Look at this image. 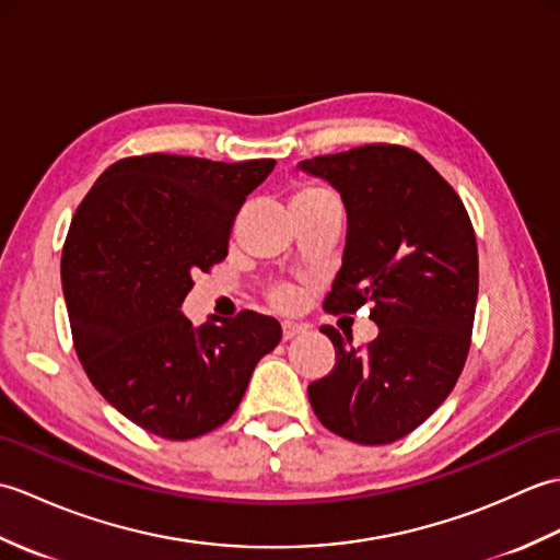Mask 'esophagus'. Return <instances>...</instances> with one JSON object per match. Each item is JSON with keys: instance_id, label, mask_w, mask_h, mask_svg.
Returning <instances> with one entry per match:
<instances>
[{"instance_id": "34e87169", "label": "esophagus", "mask_w": 560, "mask_h": 560, "mask_svg": "<svg viewBox=\"0 0 560 560\" xmlns=\"http://www.w3.org/2000/svg\"><path fill=\"white\" fill-rule=\"evenodd\" d=\"M281 335H283V341H289V339H295V337L305 335V327H303V325H293V323H287V325L281 327Z\"/></svg>"}]
</instances>
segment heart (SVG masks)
Returning a JSON list of instances; mask_svg holds the SVG:
<instances>
[{
    "instance_id": "b5f03b06",
    "label": "heart",
    "mask_w": 560,
    "mask_h": 560,
    "mask_svg": "<svg viewBox=\"0 0 560 560\" xmlns=\"http://www.w3.org/2000/svg\"><path fill=\"white\" fill-rule=\"evenodd\" d=\"M325 197H331L327 189L311 185V183H301L299 187L293 189L291 205H303V201H317V199H325ZM269 303L281 313H293L295 307L301 305V293H299V289H293V287H277V289L269 291Z\"/></svg>"
}]
</instances>
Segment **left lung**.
I'll use <instances>...</instances> for the list:
<instances>
[{
    "mask_svg": "<svg viewBox=\"0 0 560 560\" xmlns=\"http://www.w3.org/2000/svg\"><path fill=\"white\" fill-rule=\"evenodd\" d=\"M301 168L335 185L349 217L325 311L371 305L380 327L365 347L319 327L337 363L307 397L331 433L359 445L395 443L447 399L467 363L479 293L474 225L452 185L407 147L365 144Z\"/></svg>",
    "mask_w": 560,
    "mask_h": 560,
    "instance_id": "8db88e82",
    "label": "left lung"
}]
</instances>
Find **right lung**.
<instances>
[{
  "instance_id": "add662e5",
  "label": "right lung",
  "mask_w": 560,
  "mask_h": 560,
  "mask_svg": "<svg viewBox=\"0 0 560 560\" xmlns=\"http://www.w3.org/2000/svg\"><path fill=\"white\" fill-rule=\"evenodd\" d=\"M273 163L127 156L71 219L62 291L77 355L105 401L153 435L192 440L223 425L281 339L259 313L201 327L180 313L197 273L229 255L237 211Z\"/></svg>"
}]
</instances>
